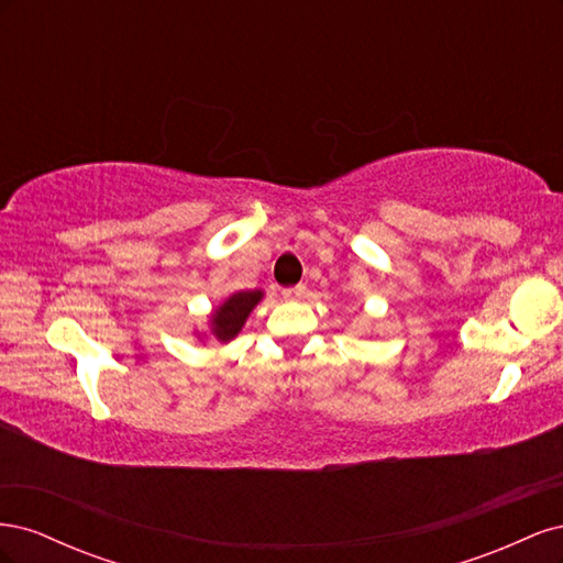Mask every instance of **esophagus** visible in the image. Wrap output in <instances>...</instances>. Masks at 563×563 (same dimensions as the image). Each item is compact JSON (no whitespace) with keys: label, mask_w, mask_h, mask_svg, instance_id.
Instances as JSON below:
<instances>
[{"label":"esophagus","mask_w":563,"mask_h":563,"mask_svg":"<svg viewBox=\"0 0 563 563\" xmlns=\"http://www.w3.org/2000/svg\"><path fill=\"white\" fill-rule=\"evenodd\" d=\"M282 296H284L286 300H302L305 296H308V286H302V284L288 286V288H284Z\"/></svg>","instance_id":"esophagus-1"}]
</instances>
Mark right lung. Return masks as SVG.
Wrapping results in <instances>:
<instances>
[{
    "instance_id": "obj_1",
    "label": "right lung",
    "mask_w": 563,
    "mask_h": 563,
    "mask_svg": "<svg viewBox=\"0 0 563 563\" xmlns=\"http://www.w3.org/2000/svg\"><path fill=\"white\" fill-rule=\"evenodd\" d=\"M261 298H263V291H240L230 296L213 314L211 327L216 338L228 343V340H232L236 333H240L249 312L255 308V302Z\"/></svg>"
}]
</instances>
